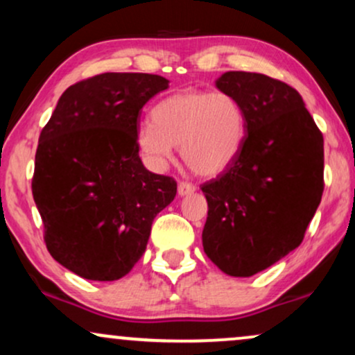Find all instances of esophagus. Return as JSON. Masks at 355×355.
I'll use <instances>...</instances> for the list:
<instances>
[{
    "instance_id": "1",
    "label": "esophagus",
    "mask_w": 355,
    "mask_h": 355,
    "mask_svg": "<svg viewBox=\"0 0 355 355\" xmlns=\"http://www.w3.org/2000/svg\"><path fill=\"white\" fill-rule=\"evenodd\" d=\"M178 195H180V197H183V195H190V193H193L195 191V185H191V183H189V182H180L178 183Z\"/></svg>"
}]
</instances>
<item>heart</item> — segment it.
Segmentation results:
<instances>
[{"label":"heart","mask_w":355,"mask_h":355,"mask_svg":"<svg viewBox=\"0 0 355 355\" xmlns=\"http://www.w3.org/2000/svg\"><path fill=\"white\" fill-rule=\"evenodd\" d=\"M153 123L138 128L137 144L150 166L168 164L173 146L183 162L203 177L222 173L234 164L247 137V116L227 92L187 88L155 105Z\"/></svg>","instance_id":"1"}]
</instances>
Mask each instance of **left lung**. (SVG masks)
Instances as JSON below:
<instances>
[{"instance_id":"1","label":"left lung","mask_w":355,"mask_h":355,"mask_svg":"<svg viewBox=\"0 0 355 355\" xmlns=\"http://www.w3.org/2000/svg\"><path fill=\"white\" fill-rule=\"evenodd\" d=\"M215 85L245 110L247 137L234 164L202 185L203 250L227 275L250 277L302 243L324 191V137L284 81L227 71Z\"/></svg>"}]
</instances>
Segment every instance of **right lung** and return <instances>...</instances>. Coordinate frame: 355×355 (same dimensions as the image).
Returning <instances> with one entry per match:
<instances>
[{
    "instance_id": "1",
    "label": "right lung",
    "mask_w": 355,
    "mask_h": 355,
    "mask_svg": "<svg viewBox=\"0 0 355 355\" xmlns=\"http://www.w3.org/2000/svg\"><path fill=\"white\" fill-rule=\"evenodd\" d=\"M166 88L158 75L101 73L64 89L40 133L33 198L48 252L73 274H128L177 195L172 177L145 168L137 144L141 108Z\"/></svg>"
}]
</instances>
